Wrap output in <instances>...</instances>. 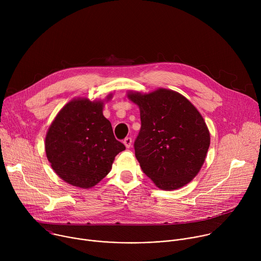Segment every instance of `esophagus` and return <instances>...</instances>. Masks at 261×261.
I'll list each match as a JSON object with an SVG mask.
<instances>
[{
	"label": "esophagus",
	"instance_id": "1",
	"mask_svg": "<svg viewBox=\"0 0 261 261\" xmlns=\"http://www.w3.org/2000/svg\"><path fill=\"white\" fill-rule=\"evenodd\" d=\"M124 144H125V146H126L127 148H129V147L132 145V138H131V137H126V138L124 139Z\"/></svg>",
	"mask_w": 261,
	"mask_h": 261
}]
</instances>
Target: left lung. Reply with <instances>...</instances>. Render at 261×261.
Wrapping results in <instances>:
<instances>
[{"mask_svg": "<svg viewBox=\"0 0 261 261\" xmlns=\"http://www.w3.org/2000/svg\"><path fill=\"white\" fill-rule=\"evenodd\" d=\"M127 97L140 110L141 128L134 148L142 171L159 189L184 187L201 169L210 147L211 135L202 116L172 90L129 91Z\"/></svg>", "mask_w": 261, "mask_h": 261, "instance_id": "left-lung-1", "label": "left lung"}]
</instances>
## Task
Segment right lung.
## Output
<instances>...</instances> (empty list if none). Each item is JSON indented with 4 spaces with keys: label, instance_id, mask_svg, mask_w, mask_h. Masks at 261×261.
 I'll return each instance as SVG.
<instances>
[{
    "label": "right lung",
    "instance_id": "obj_1",
    "mask_svg": "<svg viewBox=\"0 0 261 261\" xmlns=\"http://www.w3.org/2000/svg\"><path fill=\"white\" fill-rule=\"evenodd\" d=\"M74 98L59 111L45 136V153L55 172L67 184L90 189L111 170L125 145L115 138L110 122L103 116L105 102Z\"/></svg>",
    "mask_w": 261,
    "mask_h": 261
}]
</instances>
